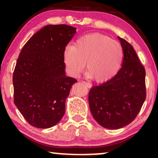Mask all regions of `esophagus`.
<instances>
[{"instance_id":"obj_1","label":"esophagus","mask_w":158,"mask_h":158,"mask_svg":"<svg viewBox=\"0 0 158 158\" xmlns=\"http://www.w3.org/2000/svg\"><path fill=\"white\" fill-rule=\"evenodd\" d=\"M83 83L84 84V85H85L86 87L87 88H90V87H91V85H90V83H86V82H85V81H83Z\"/></svg>"}]
</instances>
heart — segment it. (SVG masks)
Segmentation results:
<instances>
[{
	"mask_svg": "<svg viewBox=\"0 0 158 158\" xmlns=\"http://www.w3.org/2000/svg\"><path fill=\"white\" fill-rule=\"evenodd\" d=\"M124 53L119 43L103 34L94 33L77 39L73 46L64 49L63 61L71 76H76L85 68L88 77L104 83L117 74Z\"/></svg>",
	"mask_w": 158,
	"mask_h": 158,
	"instance_id": "obj_1",
	"label": "heart"
}]
</instances>
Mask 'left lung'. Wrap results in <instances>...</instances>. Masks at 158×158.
I'll list each match as a JSON object with an SVG mask.
<instances>
[{
  "mask_svg": "<svg viewBox=\"0 0 158 158\" xmlns=\"http://www.w3.org/2000/svg\"><path fill=\"white\" fill-rule=\"evenodd\" d=\"M124 59L115 76L90 89V110L95 120L104 128L118 129L136 118L146 98L145 70L133 47L118 36Z\"/></svg>",
  "mask_w": 158,
  "mask_h": 158,
  "instance_id": "8db88e82",
  "label": "left lung"
}]
</instances>
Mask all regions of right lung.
Segmentation results:
<instances>
[{
	"instance_id": "right-lung-1",
	"label": "right lung",
	"mask_w": 158,
	"mask_h": 158,
	"mask_svg": "<svg viewBox=\"0 0 158 158\" xmlns=\"http://www.w3.org/2000/svg\"><path fill=\"white\" fill-rule=\"evenodd\" d=\"M76 28L47 25L29 39L13 75L14 103L29 124L47 129L59 123L77 81L65 75L63 55Z\"/></svg>"
}]
</instances>
